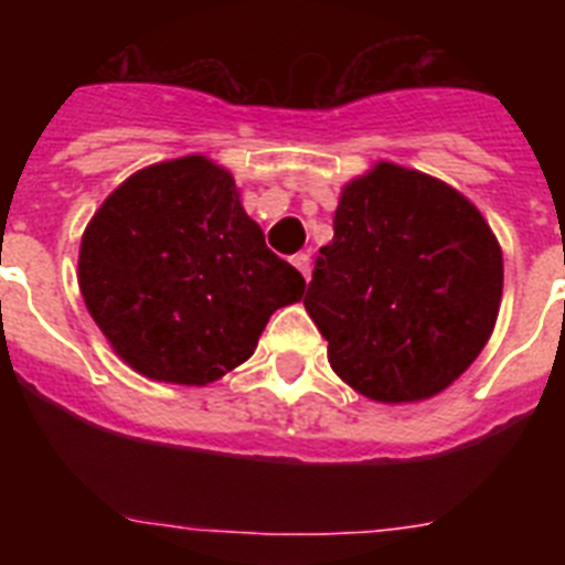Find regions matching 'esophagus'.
<instances>
[{
  "label": "esophagus",
  "mask_w": 565,
  "mask_h": 565,
  "mask_svg": "<svg viewBox=\"0 0 565 565\" xmlns=\"http://www.w3.org/2000/svg\"><path fill=\"white\" fill-rule=\"evenodd\" d=\"M291 263H294V266H297V271L302 274V277L311 279V254H306V252L294 254Z\"/></svg>",
  "instance_id": "1"
}]
</instances>
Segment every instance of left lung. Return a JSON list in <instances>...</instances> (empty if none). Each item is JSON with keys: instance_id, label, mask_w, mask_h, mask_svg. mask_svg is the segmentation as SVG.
Returning a JSON list of instances; mask_svg holds the SVG:
<instances>
[{"instance_id": "8db88e82", "label": "left lung", "mask_w": 565, "mask_h": 565, "mask_svg": "<svg viewBox=\"0 0 565 565\" xmlns=\"http://www.w3.org/2000/svg\"><path fill=\"white\" fill-rule=\"evenodd\" d=\"M501 291L481 212L430 174L379 163L344 186L302 302L337 376L396 404L436 396L476 362Z\"/></svg>"}]
</instances>
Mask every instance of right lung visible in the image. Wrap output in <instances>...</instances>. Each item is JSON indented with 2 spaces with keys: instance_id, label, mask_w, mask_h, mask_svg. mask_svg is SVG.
Masks as SVG:
<instances>
[{
  "instance_id": "1",
  "label": "right lung",
  "mask_w": 565,
  "mask_h": 565,
  "mask_svg": "<svg viewBox=\"0 0 565 565\" xmlns=\"http://www.w3.org/2000/svg\"><path fill=\"white\" fill-rule=\"evenodd\" d=\"M78 286L129 367L209 384L252 356L306 279L266 246L232 174L189 154L135 172L102 203L82 237Z\"/></svg>"
}]
</instances>
